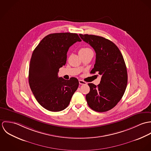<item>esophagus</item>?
<instances>
[{
    "mask_svg": "<svg viewBox=\"0 0 151 151\" xmlns=\"http://www.w3.org/2000/svg\"><path fill=\"white\" fill-rule=\"evenodd\" d=\"M78 81H79V84L80 85H86V82H85V81H83L81 80H79Z\"/></svg>",
    "mask_w": 151,
    "mask_h": 151,
    "instance_id": "esophagus-1",
    "label": "esophagus"
}]
</instances>
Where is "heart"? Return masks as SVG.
<instances>
[{
    "label": "heart",
    "instance_id": "1",
    "mask_svg": "<svg viewBox=\"0 0 151 151\" xmlns=\"http://www.w3.org/2000/svg\"><path fill=\"white\" fill-rule=\"evenodd\" d=\"M91 51H92L91 49L88 47H83L80 49L79 53H86L91 52Z\"/></svg>",
    "mask_w": 151,
    "mask_h": 151
}]
</instances>
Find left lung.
I'll use <instances>...</instances> for the list:
<instances>
[{"mask_svg":"<svg viewBox=\"0 0 151 151\" xmlns=\"http://www.w3.org/2000/svg\"><path fill=\"white\" fill-rule=\"evenodd\" d=\"M79 35L96 53L95 64L91 73L98 72L102 76L97 86L88 84L87 104L96 111H106L118 104L125 92L128 80L125 62L117 46L108 39L93 35Z\"/></svg>","mask_w":151,"mask_h":151,"instance_id":"1","label":"left lung"}]
</instances>
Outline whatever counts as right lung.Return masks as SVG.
<instances>
[{"label":"right lung","mask_w":151,"mask_h":151,"mask_svg":"<svg viewBox=\"0 0 151 151\" xmlns=\"http://www.w3.org/2000/svg\"><path fill=\"white\" fill-rule=\"evenodd\" d=\"M78 41L81 40L77 34H50L33 51L29 67V84L38 102L47 110L65 109L78 88L77 78L65 80L58 77L59 68L66 63L69 47Z\"/></svg>","instance_id":"add662e5"}]
</instances>
